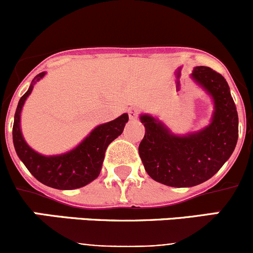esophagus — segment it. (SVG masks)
<instances>
[{"mask_svg":"<svg viewBox=\"0 0 253 253\" xmlns=\"http://www.w3.org/2000/svg\"><path fill=\"white\" fill-rule=\"evenodd\" d=\"M128 116L129 120H136L138 117V111L136 109H128Z\"/></svg>","mask_w":253,"mask_h":253,"instance_id":"esophagus-1","label":"esophagus"}]
</instances>
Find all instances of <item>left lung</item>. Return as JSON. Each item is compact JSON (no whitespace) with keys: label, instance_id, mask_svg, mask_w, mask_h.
Returning a JSON list of instances; mask_svg holds the SVG:
<instances>
[{"label":"left lung","instance_id":"1","mask_svg":"<svg viewBox=\"0 0 253 253\" xmlns=\"http://www.w3.org/2000/svg\"><path fill=\"white\" fill-rule=\"evenodd\" d=\"M191 78L213 100L208 126L180 136L152 115L139 116L145 133L138 152L145 171L171 187H192L209 180L233 154L239 137V117L225 78L205 66L195 67Z\"/></svg>","mask_w":253,"mask_h":253}]
</instances>
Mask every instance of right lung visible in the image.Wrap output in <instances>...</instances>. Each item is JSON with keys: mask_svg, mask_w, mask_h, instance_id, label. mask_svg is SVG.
Segmentation results:
<instances>
[{"mask_svg": "<svg viewBox=\"0 0 253 253\" xmlns=\"http://www.w3.org/2000/svg\"><path fill=\"white\" fill-rule=\"evenodd\" d=\"M45 72L35 76L27 93L19 99L13 124V144L17 155L30 174L48 187L57 190H75L95 180L101 171L106 148L122 133L128 121V114L96 126L77 147L57 155H42L25 142L20 129V114L34 84Z\"/></svg>", "mask_w": 253, "mask_h": 253, "instance_id": "add662e5", "label": "right lung"}]
</instances>
